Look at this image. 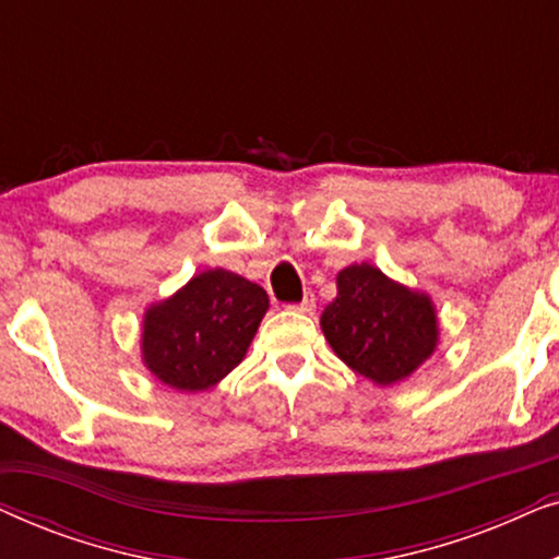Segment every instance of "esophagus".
<instances>
[{"label":"esophagus","instance_id":"34e87169","mask_svg":"<svg viewBox=\"0 0 559 559\" xmlns=\"http://www.w3.org/2000/svg\"><path fill=\"white\" fill-rule=\"evenodd\" d=\"M297 312H305V316H312V310H316V295L308 293L302 297L300 305H295Z\"/></svg>","mask_w":559,"mask_h":559}]
</instances>
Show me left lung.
<instances>
[{
  "label": "left lung",
  "mask_w": 559,
  "mask_h": 559,
  "mask_svg": "<svg viewBox=\"0 0 559 559\" xmlns=\"http://www.w3.org/2000/svg\"><path fill=\"white\" fill-rule=\"evenodd\" d=\"M320 316L325 341L348 369L377 386L409 379L440 343L432 297L386 277L369 262L343 266Z\"/></svg>",
  "instance_id": "1"
}]
</instances>
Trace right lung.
<instances>
[{"label":"right lung","instance_id":"obj_1","mask_svg":"<svg viewBox=\"0 0 559 559\" xmlns=\"http://www.w3.org/2000/svg\"><path fill=\"white\" fill-rule=\"evenodd\" d=\"M270 297L228 270H205L142 318V364L175 392H205L247 356Z\"/></svg>","mask_w":559,"mask_h":559}]
</instances>
